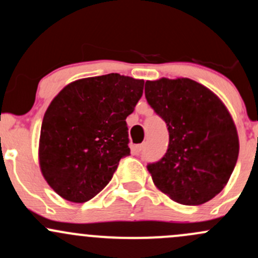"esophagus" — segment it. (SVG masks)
I'll return each mask as SVG.
<instances>
[{"label":"esophagus","instance_id":"34e87169","mask_svg":"<svg viewBox=\"0 0 258 258\" xmlns=\"http://www.w3.org/2000/svg\"><path fill=\"white\" fill-rule=\"evenodd\" d=\"M145 146H146V144H139V145L137 146V151L138 152H141V151H144L145 150Z\"/></svg>","mask_w":258,"mask_h":258}]
</instances>
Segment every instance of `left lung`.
Instances as JSON below:
<instances>
[{
  "label": "left lung",
  "instance_id": "left-lung-1",
  "mask_svg": "<svg viewBox=\"0 0 258 258\" xmlns=\"http://www.w3.org/2000/svg\"><path fill=\"white\" fill-rule=\"evenodd\" d=\"M145 97L170 135L162 159L148 163L154 183L184 206L214 198L228 183L239 156L236 126L226 107L189 79L146 81Z\"/></svg>",
  "mask_w": 258,
  "mask_h": 258
}]
</instances>
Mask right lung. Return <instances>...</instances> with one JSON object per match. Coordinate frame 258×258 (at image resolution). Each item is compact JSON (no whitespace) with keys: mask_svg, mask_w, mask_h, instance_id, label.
I'll return each instance as SVG.
<instances>
[{"mask_svg":"<svg viewBox=\"0 0 258 258\" xmlns=\"http://www.w3.org/2000/svg\"><path fill=\"white\" fill-rule=\"evenodd\" d=\"M143 90V80L108 74L77 80L52 99L41 123L39 162L60 197L85 203L109 183L130 155L125 119Z\"/></svg>","mask_w":258,"mask_h":258,"instance_id":"1","label":"right lung"}]
</instances>
